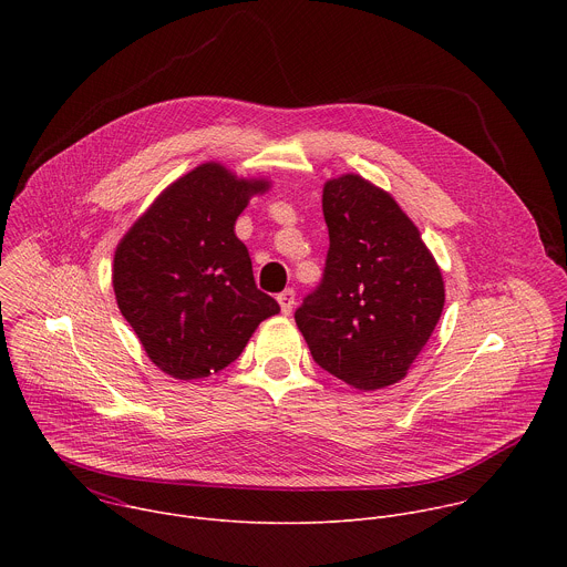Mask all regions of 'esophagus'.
I'll return each instance as SVG.
<instances>
[{"label": "esophagus", "instance_id": "34e87169", "mask_svg": "<svg viewBox=\"0 0 567 567\" xmlns=\"http://www.w3.org/2000/svg\"><path fill=\"white\" fill-rule=\"evenodd\" d=\"M278 302H280V309L285 316L291 313L293 305H296V291L293 289H285L282 293H278Z\"/></svg>", "mask_w": 567, "mask_h": 567}]
</instances>
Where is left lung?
<instances>
[{
    "label": "left lung",
    "mask_w": 567,
    "mask_h": 567,
    "mask_svg": "<svg viewBox=\"0 0 567 567\" xmlns=\"http://www.w3.org/2000/svg\"><path fill=\"white\" fill-rule=\"evenodd\" d=\"M330 251L296 311L313 361L370 392L409 374L444 309V278L390 193L348 173L322 186Z\"/></svg>",
    "instance_id": "obj_1"
}]
</instances>
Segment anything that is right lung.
I'll list each match as a JSON object with an SVG mask.
<instances>
[{"instance_id":"obj_1","label":"right lung","mask_w":567,"mask_h":567,"mask_svg":"<svg viewBox=\"0 0 567 567\" xmlns=\"http://www.w3.org/2000/svg\"><path fill=\"white\" fill-rule=\"evenodd\" d=\"M265 177L206 161L175 179L121 237L112 285L150 361L193 381L233 363L280 305L254 280L235 221Z\"/></svg>"}]
</instances>
